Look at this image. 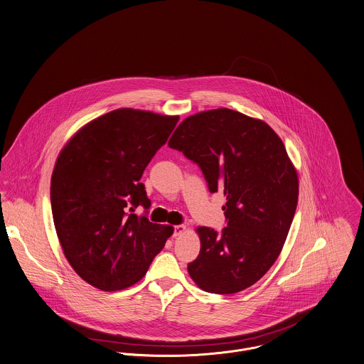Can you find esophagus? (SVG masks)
I'll return each mask as SVG.
<instances>
[{"label": "esophagus", "instance_id": "1", "mask_svg": "<svg viewBox=\"0 0 364 364\" xmlns=\"http://www.w3.org/2000/svg\"><path fill=\"white\" fill-rule=\"evenodd\" d=\"M185 231H186V225H176L173 228V236H179V235H182Z\"/></svg>", "mask_w": 364, "mask_h": 364}]
</instances>
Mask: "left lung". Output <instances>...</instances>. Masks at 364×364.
Segmentation results:
<instances>
[{
	"mask_svg": "<svg viewBox=\"0 0 364 364\" xmlns=\"http://www.w3.org/2000/svg\"><path fill=\"white\" fill-rule=\"evenodd\" d=\"M168 146L198 163L210 192L227 200L221 236L196 228L200 253L188 265L191 278L218 295L252 287L278 259L298 205V172L285 144L264 121L217 108L185 118Z\"/></svg>",
	"mask_w": 364,
	"mask_h": 364,
	"instance_id": "1",
	"label": "left lung"
}]
</instances>
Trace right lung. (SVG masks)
I'll use <instances>...</instances> for the list:
<instances>
[{
  "mask_svg": "<svg viewBox=\"0 0 364 364\" xmlns=\"http://www.w3.org/2000/svg\"><path fill=\"white\" fill-rule=\"evenodd\" d=\"M178 121L118 108L83 125L57 157L51 175L57 236L73 271L100 291L139 282L173 233V227L132 211L150 207L140 178Z\"/></svg>",
  "mask_w": 364,
  "mask_h": 364,
  "instance_id": "1",
  "label": "right lung"
}]
</instances>
